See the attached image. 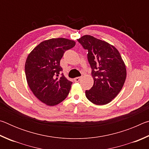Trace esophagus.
Instances as JSON below:
<instances>
[{
    "mask_svg": "<svg viewBox=\"0 0 149 149\" xmlns=\"http://www.w3.org/2000/svg\"><path fill=\"white\" fill-rule=\"evenodd\" d=\"M80 79H81V77H75V78H74V79L75 82H78V81H80Z\"/></svg>",
    "mask_w": 149,
    "mask_h": 149,
    "instance_id": "1",
    "label": "esophagus"
}]
</instances>
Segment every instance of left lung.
<instances>
[{"instance_id":"1","label":"left lung","mask_w":149,"mask_h":149,"mask_svg":"<svg viewBox=\"0 0 149 149\" xmlns=\"http://www.w3.org/2000/svg\"><path fill=\"white\" fill-rule=\"evenodd\" d=\"M88 50L94 84L85 91L87 99L97 105L112 101L122 90L126 78L125 63L118 50L108 42L86 35L77 39Z\"/></svg>"}]
</instances>
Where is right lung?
<instances>
[{"instance_id": "add662e5", "label": "right lung", "mask_w": 149, "mask_h": 149, "mask_svg": "<svg viewBox=\"0 0 149 149\" xmlns=\"http://www.w3.org/2000/svg\"><path fill=\"white\" fill-rule=\"evenodd\" d=\"M75 42L65 38L46 40L29 54L25 64L27 84L34 95L48 106L63 101L71 89L72 82L60 73V60L65 50L74 47Z\"/></svg>"}]
</instances>
